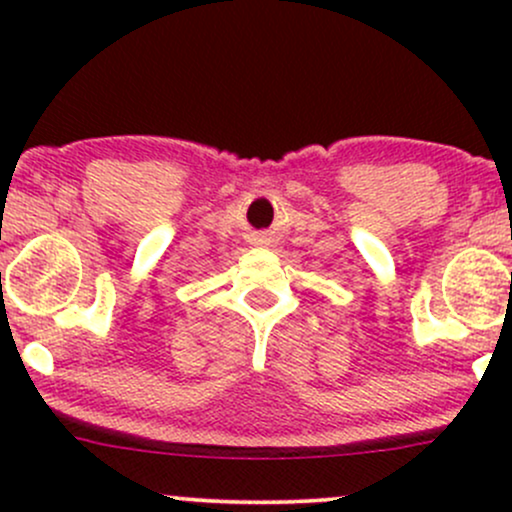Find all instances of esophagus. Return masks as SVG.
<instances>
[{"mask_svg": "<svg viewBox=\"0 0 512 512\" xmlns=\"http://www.w3.org/2000/svg\"><path fill=\"white\" fill-rule=\"evenodd\" d=\"M260 240H264V236H260Z\"/></svg>", "mask_w": 512, "mask_h": 512, "instance_id": "34e87169", "label": "esophagus"}]
</instances>
